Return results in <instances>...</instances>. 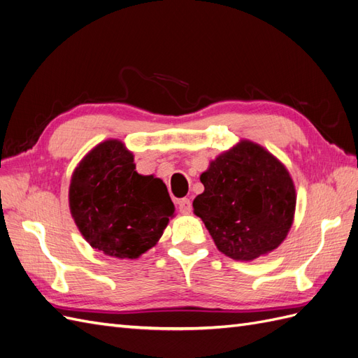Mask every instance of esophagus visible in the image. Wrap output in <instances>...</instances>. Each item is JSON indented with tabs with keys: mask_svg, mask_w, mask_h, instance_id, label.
Returning <instances> with one entry per match:
<instances>
[{
	"mask_svg": "<svg viewBox=\"0 0 358 358\" xmlns=\"http://www.w3.org/2000/svg\"><path fill=\"white\" fill-rule=\"evenodd\" d=\"M178 204H179L180 213H183V215H188V213L191 212V209H192L191 200H189V199H180V200L178 201Z\"/></svg>",
	"mask_w": 358,
	"mask_h": 358,
	"instance_id": "obj_1",
	"label": "esophagus"
}]
</instances>
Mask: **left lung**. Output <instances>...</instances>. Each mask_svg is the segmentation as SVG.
Listing matches in <instances>:
<instances>
[{
    "instance_id": "obj_1",
    "label": "left lung",
    "mask_w": 358,
    "mask_h": 358,
    "mask_svg": "<svg viewBox=\"0 0 358 358\" xmlns=\"http://www.w3.org/2000/svg\"><path fill=\"white\" fill-rule=\"evenodd\" d=\"M204 191L194 213L222 254L251 262L272 252L287 237L296 210L288 170L257 143L242 140L201 173Z\"/></svg>"
}]
</instances>
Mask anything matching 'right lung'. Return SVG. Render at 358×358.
<instances>
[{
    "label": "right lung",
    "instance_id": "obj_1",
    "mask_svg": "<svg viewBox=\"0 0 358 358\" xmlns=\"http://www.w3.org/2000/svg\"><path fill=\"white\" fill-rule=\"evenodd\" d=\"M70 212L94 249L134 259L157 245L175 213L167 187L136 171L134 157L119 140L96 145L76 167Z\"/></svg>",
    "mask_w": 358,
    "mask_h": 358
}]
</instances>
